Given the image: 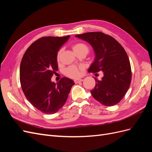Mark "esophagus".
<instances>
[{
    "label": "esophagus",
    "mask_w": 152,
    "mask_h": 152,
    "mask_svg": "<svg viewBox=\"0 0 152 152\" xmlns=\"http://www.w3.org/2000/svg\"><path fill=\"white\" fill-rule=\"evenodd\" d=\"M83 80H84L82 79H75V80H74V82H75V84H77V83H79V82H82Z\"/></svg>",
    "instance_id": "obj_1"
}]
</instances>
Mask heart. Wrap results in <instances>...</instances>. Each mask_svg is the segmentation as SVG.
<instances>
[{
	"label": "heart",
	"mask_w": 152,
	"mask_h": 152,
	"mask_svg": "<svg viewBox=\"0 0 152 152\" xmlns=\"http://www.w3.org/2000/svg\"><path fill=\"white\" fill-rule=\"evenodd\" d=\"M72 49L75 53H80L82 51H86L87 53L88 52V48H87V45L84 44V43H77L74 45H73ZM61 54V50L57 54V59H59V56H60ZM80 69L77 68L75 66H71L70 67H68L66 68V70L65 71L66 74L72 78H77L78 77H79L80 75Z\"/></svg>",
	"instance_id": "b5f03b06"
}]
</instances>
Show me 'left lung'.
Here are the masks:
<instances>
[{
    "instance_id": "1",
    "label": "left lung",
    "mask_w": 152,
    "mask_h": 152,
    "mask_svg": "<svg viewBox=\"0 0 152 152\" xmlns=\"http://www.w3.org/2000/svg\"><path fill=\"white\" fill-rule=\"evenodd\" d=\"M93 48L95 54L88 72L102 71V80L91 91L93 97L105 106H113L121 102L131 84V68L127 54L122 45L112 37L102 32H88L75 35Z\"/></svg>"
}]
</instances>
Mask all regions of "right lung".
<instances>
[{"label": "right lung", "instance_id": "obj_1", "mask_svg": "<svg viewBox=\"0 0 152 152\" xmlns=\"http://www.w3.org/2000/svg\"><path fill=\"white\" fill-rule=\"evenodd\" d=\"M70 35L44 37L27 49L20 64V79L26 99L44 113H56L66 102L74 82L64 77L57 83L51 77L58 70L57 54Z\"/></svg>", "mask_w": 152, "mask_h": 152}]
</instances>
